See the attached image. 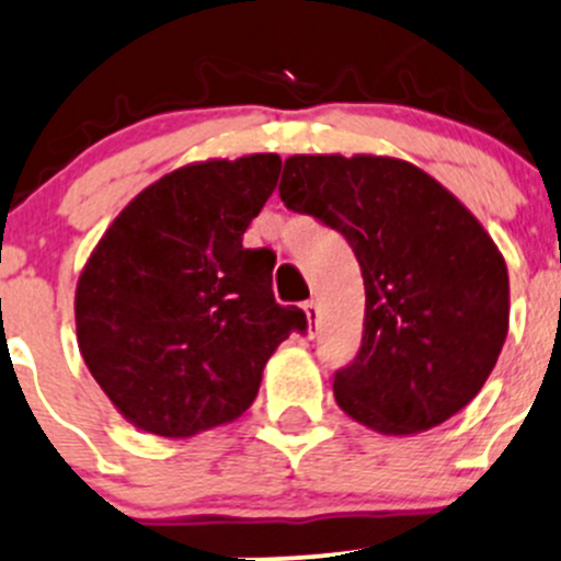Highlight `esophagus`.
<instances>
[{
    "instance_id": "34e87169",
    "label": "esophagus",
    "mask_w": 561,
    "mask_h": 561,
    "mask_svg": "<svg viewBox=\"0 0 561 561\" xmlns=\"http://www.w3.org/2000/svg\"><path fill=\"white\" fill-rule=\"evenodd\" d=\"M302 310L305 319H308V337H316L319 334V305H316V299H308L302 305Z\"/></svg>"
}]
</instances>
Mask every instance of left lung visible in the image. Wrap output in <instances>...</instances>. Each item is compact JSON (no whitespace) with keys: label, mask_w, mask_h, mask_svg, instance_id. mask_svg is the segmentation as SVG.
<instances>
[{"label":"left lung","mask_w":561,"mask_h":561,"mask_svg":"<svg viewBox=\"0 0 561 561\" xmlns=\"http://www.w3.org/2000/svg\"><path fill=\"white\" fill-rule=\"evenodd\" d=\"M280 199L354 248L365 278V332L334 400L380 435L443 424L483 389L511 321L500 248L443 183L375 153H297Z\"/></svg>","instance_id":"8db88e82"}]
</instances>
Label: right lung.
<instances>
[{
	"instance_id": "obj_1",
	"label": "right lung",
	"mask_w": 561,
	"mask_h": 561,
	"mask_svg": "<svg viewBox=\"0 0 561 561\" xmlns=\"http://www.w3.org/2000/svg\"><path fill=\"white\" fill-rule=\"evenodd\" d=\"M278 175V153L178 167L91 251L75 288L78 348L137 430L183 440L240 419L270 356L308 323L275 302V253L242 248Z\"/></svg>"
}]
</instances>
